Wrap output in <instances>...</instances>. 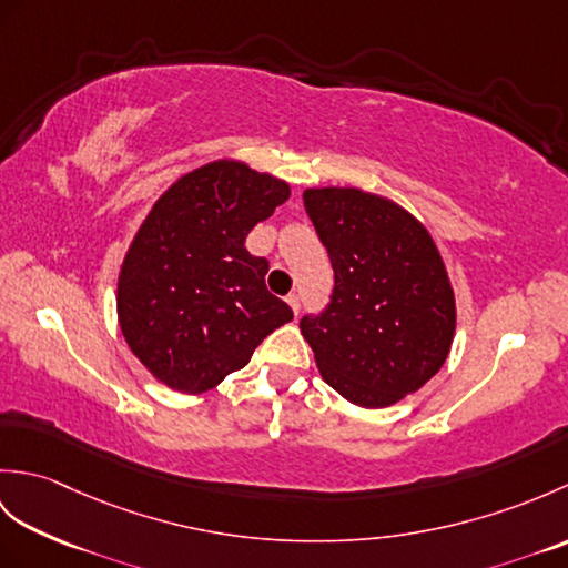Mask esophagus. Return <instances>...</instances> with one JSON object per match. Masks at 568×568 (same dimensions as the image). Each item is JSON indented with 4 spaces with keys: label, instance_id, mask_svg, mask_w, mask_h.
<instances>
[{
    "label": "esophagus",
    "instance_id": "34e87169",
    "mask_svg": "<svg viewBox=\"0 0 568 568\" xmlns=\"http://www.w3.org/2000/svg\"><path fill=\"white\" fill-rule=\"evenodd\" d=\"M285 300H287V305H291V310L297 315V312H300V295H297V293H291Z\"/></svg>",
    "mask_w": 568,
    "mask_h": 568
}]
</instances>
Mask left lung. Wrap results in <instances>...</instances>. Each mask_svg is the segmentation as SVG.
<instances>
[{
	"label": "left lung",
	"instance_id": "obj_1",
	"mask_svg": "<svg viewBox=\"0 0 568 568\" xmlns=\"http://www.w3.org/2000/svg\"><path fill=\"white\" fill-rule=\"evenodd\" d=\"M305 210L334 268L332 303L300 320L322 378L361 407H388L437 373L456 303L419 220L358 187H310Z\"/></svg>",
	"mask_w": 568,
	"mask_h": 568
}]
</instances>
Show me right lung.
Segmentation results:
<instances>
[{
  "instance_id": "add662e5",
  "label": "right lung",
  "mask_w": 568,
  "mask_h": 568,
  "mask_svg": "<svg viewBox=\"0 0 568 568\" xmlns=\"http://www.w3.org/2000/svg\"><path fill=\"white\" fill-rule=\"evenodd\" d=\"M287 197L285 180L224 159L155 200L119 271L116 315L131 352L168 388L212 390L293 320L265 287L268 261L244 246Z\"/></svg>"
}]
</instances>
